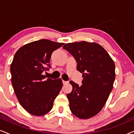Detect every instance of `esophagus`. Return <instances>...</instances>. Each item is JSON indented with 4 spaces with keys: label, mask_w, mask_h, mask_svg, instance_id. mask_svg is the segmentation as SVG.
Here are the masks:
<instances>
[{
    "label": "esophagus",
    "mask_w": 134,
    "mask_h": 134,
    "mask_svg": "<svg viewBox=\"0 0 134 134\" xmlns=\"http://www.w3.org/2000/svg\"><path fill=\"white\" fill-rule=\"evenodd\" d=\"M62 82H63V83L64 84V85H65V84H66V83H68V82H67V81H65V80H62Z\"/></svg>",
    "instance_id": "obj_1"
}]
</instances>
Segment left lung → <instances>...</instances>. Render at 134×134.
Returning a JSON list of instances; mask_svg holds the SVG:
<instances>
[{
  "label": "left lung",
  "instance_id": "8db88e82",
  "mask_svg": "<svg viewBox=\"0 0 134 134\" xmlns=\"http://www.w3.org/2000/svg\"><path fill=\"white\" fill-rule=\"evenodd\" d=\"M63 48L76 59L82 73V85L70 81L72 90L67 94L69 108L80 119H88L101 110L113 89L115 63L104 47L87 41L66 43Z\"/></svg>",
  "mask_w": 134,
  "mask_h": 134
}]
</instances>
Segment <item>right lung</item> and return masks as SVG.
<instances>
[{
    "instance_id": "add662e5",
    "label": "right lung",
    "mask_w": 134,
    "mask_h": 134,
    "mask_svg": "<svg viewBox=\"0 0 134 134\" xmlns=\"http://www.w3.org/2000/svg\"><path fill=\"white\" fill-rule=\"evenodd\" d=\"M63 43L43 39L18 49L10 66L12 83L22 107L30 114L42 116L51 111L61 90V79H46L51 55Z\"/></svg>"
}]
</instances>
